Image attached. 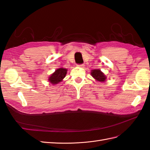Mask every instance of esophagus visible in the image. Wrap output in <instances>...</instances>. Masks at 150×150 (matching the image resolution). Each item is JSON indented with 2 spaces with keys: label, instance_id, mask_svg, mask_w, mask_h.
Masks as SVG:
<instances>
[{
  "label": "esophagus",
  "instance_id": "34e87169",
  "mask_svg": "<svg viewBox=\"0 0 150 150\" xmlns=\"http://www.w3.org/2000/svg\"><path fill=\"white\" fill-rule=\"evenodd\" d=\"M77 66L78 67H83L85 65H84V64H79V65H77Z\"/></svg>",
  "mask_w": 150,
  "mask_h": 150
}]
</instances>
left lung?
Wrapping results in <instances>:
<instances>
[{"label": "left lung", "instance_id": "obj_1", "mask_svg": "<svg viewBox=\"0 0 150 150\" xmlns=\"http://www.w3.org/2000/svg\"><path fill=\"white\" fill-rule=\"evenodd\" d=\"M91 75L96 80L99 82H105L106 79V76L99 69H95L91 71Z\"/></svg>", "mask_w": 150, "mask_h": 150}]
</instances>
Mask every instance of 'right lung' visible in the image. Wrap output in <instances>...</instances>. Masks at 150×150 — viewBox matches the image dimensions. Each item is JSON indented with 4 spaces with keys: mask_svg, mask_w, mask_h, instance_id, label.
<instances>
[{
    "mask_svg": "<svg viewBox=\"0 0 150 150\" xmlns=\"http://www.w3.org/2000/svg\"><path fill=\"white\" fill-rule=\"evenodd\" d=\"M67 73V69L64 68H60L55 70L53 74H51L48 79V82L53 85L59 83L65 77Z\"/></svg>",
    "mask_w": 150,
    "mask_h": 150,
    "instance_id": "right-lung-1",
    "label": "right lung"
}]
</instances>
